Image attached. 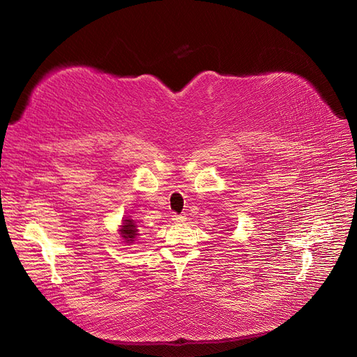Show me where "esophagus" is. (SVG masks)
<instances>
[{"label":"esophagus","mask_w":357,"mask_h":357,"mask_svg":"<svg viewBox=\"0 0 357 357\" xmlns=\"http://www.w3.org/2000/svg\"><path fill=\"white\" fill-rule=\"evenodd\" d=\"M186 220V215H183V214H174L172 215V222L174 223H181V222H185Z\"/></svg>","instance_id":"obj_1"}]
</instances>
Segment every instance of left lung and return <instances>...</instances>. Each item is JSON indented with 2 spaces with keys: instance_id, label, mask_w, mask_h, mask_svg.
<instances>
[{
  "instance_id": "left-lung-1",
  "label": "left lung",
  "mask_w": 357,
  "mask_h": 357,
  "mask_svg": "<svg viewBox=\"0 0 357 357\" xmlns=\"http://www.w3.org/2000/svg\"><path fill=\"white\" fill-rule=\"evenodd\" d=\"M228 231H229V229H228Z\"/></svg>"
}]
</instances>
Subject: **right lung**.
I'll return each mask as SVG.
<instances>
[{
    "label": "right lung",
    "instance_id": "add662e5",
    "mask_svg": "<svg viewBox=\"0 0 357 357\" xmlns=\"http://www.w3.org/2000/svg\"><path fill=\"white\" fill-rule=\"evenodd\" d=\"M119 235L123 238V243L132 244L138 236V226L131 218H123L122 225L119 226Z\"/></svg>",
    "mask_w": 357,
    "mask_h": 357
}]
</instances>
